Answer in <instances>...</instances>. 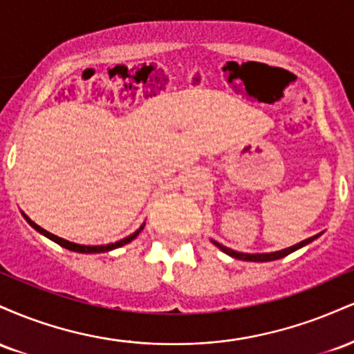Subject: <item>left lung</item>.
<instances>
[{"label": "left lung", "instance_id": "left-lung-1", "mask_svg": "<svg viewBox=\"0 0 354 354\" xmlns=\"http://www.w3.org/2000/svg\"><path fill=\"white\" fill-rule=\"evenodd\" d=\"M318 236H319V234H315V236H311V238L304 239V241L298 243V245H293V246L286 248V250H281V251H273V253H256V254H250V253H238V251L230 250V248H226V246L219 245V243H216V241H213V243L219 248V250L223 251V253L230 254L231 258L243 259V261H274V259L284 258V256H288L290 253H293V251L299 250V248H303V246L310 245V243H311V241H315V239L318 238Z\"/></svg>", "mask_w": 354, "mask_h": 354}]
</instances>
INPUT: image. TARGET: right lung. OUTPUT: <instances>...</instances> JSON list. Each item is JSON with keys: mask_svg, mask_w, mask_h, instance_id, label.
I'll return each instance as SVG.
<instances>
[{"mask_svg": "<svg viewBox=\"0 0 354 354\" xmlns=\"http://www.w3.org/2000/svg\"><path fill=\"white\" fill-rule=\"evenodd\" d=\"M23 216H24V219H26L28 223H30L31 226H33V228H35L36 231H38V233L44 234V236H46V238H50L51 241L58 243L59 246L66 248V250H70V251H76V253H106V251L116 250V248H120V246H123V245H128L129 241H133V239H135V238L138 236V234L141 233V230L145 228V225H143V226H141L140 230H136L135 233H133V234H129V236H126V238H123V239H120V241H116V243H109V245H101V246H86V245H76V243L66 241V239H63V238L56 236V234H53V233H50V231L43 230L41 226H38V225H36L35 221H31V219L28 218L26 214H24V213H23Z\"/></svg>", "mask_w": 354, "mask_h": 354, "instance_id": "obj_1", "label": "right lung"}]
</instances>
